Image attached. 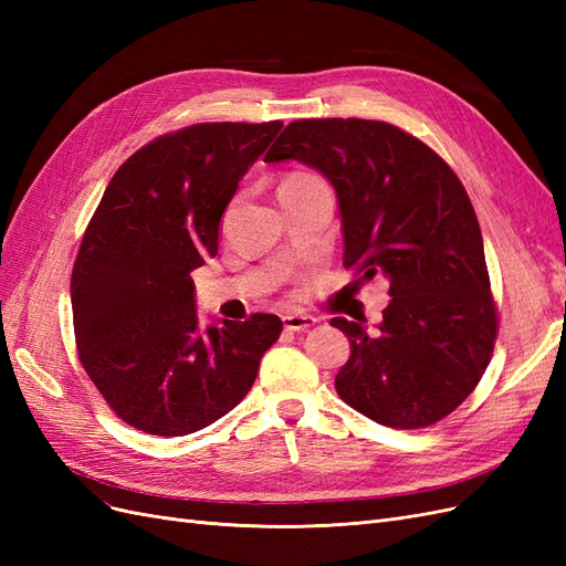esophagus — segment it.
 Masks as SVG:
<instances>
[{"mask_svg":"<svg viewBox=\"0 0 566 566\" xmlns=\"http://www.w3.org/2000/svg\"><path fill=\"white\" fill-rule=\"evenodd\" d=\"M283 325L285 331H293V333H300V331H310L316 325V318L310 316V314H285L283 316Z\"/></svg>","mask_w":566,"mask_h":566,"instance_id":"1","label":"esophagus"}]
</instances>
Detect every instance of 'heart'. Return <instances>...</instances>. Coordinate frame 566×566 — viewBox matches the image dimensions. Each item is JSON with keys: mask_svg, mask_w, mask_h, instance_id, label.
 Segmentation results:
<instances>
[{"mask_svg": "<svg viewBox=\"0 0 566 566\" xmlns=\"http://www.w3.org/2000/svg\"><path fill=\"white\" fill-rule=\"evenodd\" d=\"M302 177H312V175H290L287 179H302ZM287 179H285V181H287Z\"/></svg>", "mask_w": 566, "mask_h": 566, "instance_id": "obj_1", "label": "heart"}]
</instances>
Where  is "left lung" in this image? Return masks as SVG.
Returning <instances> with one entry per match:
<instances>
[{
	"label": "left lung",
	"instance_id": "obj_1",
	"mask_svg": "<svg viewBox=\"0 0 566 566\" xmlns=\"http://www.w3.org/2000/svg\"><path fill=\"white\" fill-rule=\"evenodd\" d=\"M281 160L333 184L345 266L389 281L378 333L331 321L352 347L335 378L339 399L399 430L447 418L482 380L499 333L465 186L430 146L380 119H295L264 158Z\"/></svg>",
	"mask_w": 566,
	"mask_h": 566
}]
</instances>
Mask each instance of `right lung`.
<instances>
[{"label": "right lung", "mask_w": 566, "mask_h": 566, "mask_svg": "<svg viewBox=\"0 0 566 566\" xmlns=\"http://www.w3.org/2000/svg\"><path fill=\"white\" fill-rule=\"evenodd\" d=\"M283 123H202L119 165L71 279L80 361L119 420L184 437L245 399L283 323L273 314L200 331L191 271L219 248L238 181Z\"/></svg>", "instance_id": "add662e5"}]
</instances>
